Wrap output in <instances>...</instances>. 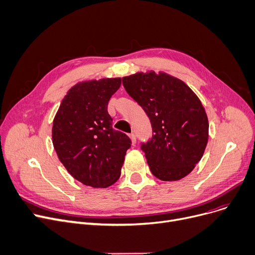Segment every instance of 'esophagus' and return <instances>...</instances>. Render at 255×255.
Returning a JSON list of instances; mask_svg holds the SVG:
<instances>
[{"label":"esophagus","instance_id":"34e87169","mask_svg":"<svg viewBox=\"0 0 255 255\" xmlns=\"http://www.w3.org/2000/svg\"><path fill=\"white\" fill-rule=\"evenodd\" d=\"M128 136H129V138H130V140H131V143L135 144V143H136V135L134 134V132H130V134H129Z\"/></svg>","mask_w":255,"mask_h":255}]
</instances>
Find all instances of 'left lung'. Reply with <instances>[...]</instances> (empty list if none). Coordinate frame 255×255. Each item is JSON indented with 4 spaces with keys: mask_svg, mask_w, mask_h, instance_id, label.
I'll return each mask as SVG.
<instances>
[{
    "mask_svg": "<svg viewBox=\"0 0 255 255\" xmlns=\"http://www.w3.org/2000/svg\"><path fill=\"white\" fill-rule=\"evenodd\" d=\"M123 84L150 120L152 137L141 149L151 173L164 181L187 176L209 139L208 116L197 95L166 72H137L123 78Z\"/></svg>",
    "mask_w": 255,
    "mask_h": 255,
    "instance_id": "obj_1",
    "label": "left lung"
}]
</instances>
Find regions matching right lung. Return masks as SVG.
Listing matches in <instances>:
<instances>
[{"instance_id":"1","label":"right lung","mask_w":255,"mask_h":255,"mask_svg":"<svg viewBox=\"0 0 255 255\" xmlns=\"http://www.w3.org/2000/svg\"><path fill=\"white\" fill-rule=\"evenodd\" d=\"M120 78L76 84L62 100L53 121V145L68 173L92 188H107L121 173L130 139L112 128L108 103Z\"/></svg>"}]
</instances>
